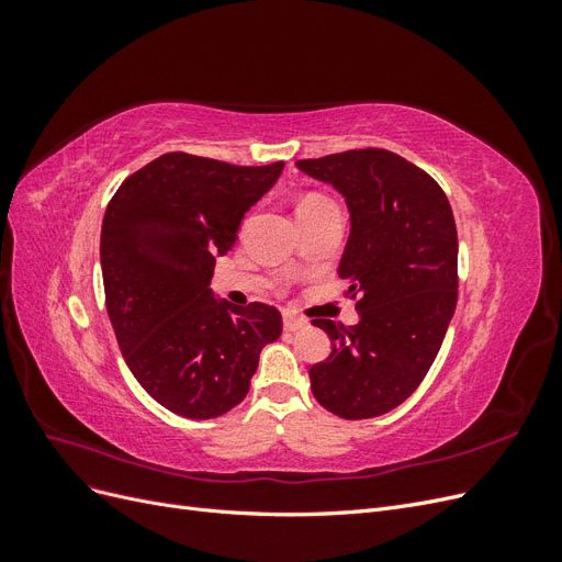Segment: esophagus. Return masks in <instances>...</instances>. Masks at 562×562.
<instances>
[{"label":"esophagus","instance_id":"esophagus-1","mask_svg":"<svg viewBox=\"0 0 562 562\" xmlns=\"http://www.w3.org/2000/svg\"><path fill=\"white\" fill-rule=\"evenodd\" d=\"M307 326H310L307 318L295 316V314H291V312H283V330L295 333V330H302V328H307Z\"/></svg>","mask_w":562,"mask_h":562}]
</instances>
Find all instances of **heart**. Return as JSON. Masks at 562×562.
Returning <instances> with one entry per match:
<instances>
[{"instance_id": "b5f03b06", "label": "heart", "mask_w": 562, "mask_h": 562, "mask_svg": "<svg viewBox=\"0 0 562 562\" xmlns=\"http://www.w3.org/2000/svg\"><path fill=\"white\" fill-rule=\"evenodd\" d=\"M318 203H333V201L326 199V196H321V194H310V196H304L300 201V209H304V206H318Z\"/></svg>"}]
</instances>
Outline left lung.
I'll return each mask as SVG.
<instances>
[{"instance_id":"left-lung-1","label":"left lung","mask_w":562,"mask_h":562,"mask_svg":"<svg viewBox=\"0 0 562 562\" xmlns=\"http://www.w3.org/2000/svg\"><path fill=\"white\" fill-rule=\"evenodd\" d=\"M349 209L337 265L359 295V323L318 318L333 353L310 368L316 401L337 417L394 411L427 375L457 307V227L434 178L389 149H349L295 164Z\"/></svg>"}]
</instances>
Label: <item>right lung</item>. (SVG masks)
<instances>
[{
	"mask_svg": "<svg viewBox=\"0 0 562 562\" xmlns=\"http://www.w3.org/2000/svg\"><path fill=\"white\" fill-rule=\"evenodd\" d=\"M283 171L168 151L128 176L103 217L100 265L119 349L166 411L213 419L239 405L260 351L279 339L277 307H234L211 288L255 206Z\"/></svg>",
	"mask_w": 562,
	"mask_h": 562,
	"instance_id": "add662e5",
	"label": "right lung"
}]
</instances>
